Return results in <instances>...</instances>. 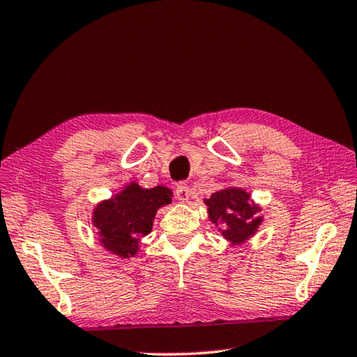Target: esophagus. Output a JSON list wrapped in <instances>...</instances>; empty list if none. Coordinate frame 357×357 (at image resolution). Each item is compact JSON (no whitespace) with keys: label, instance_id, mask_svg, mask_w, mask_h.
Masks as SVG:
<instances>
[{"label":"esophagus","instance_id":"1","mask_svg":"<svg viewBox=\"0 0 357 357\" xmlns=\"http://www.w3.org/2000/svg\"><path fill=\"white\" fill-rule=\"evenodd\" d=\"M189 195H191V189H189L188 185L181 183L177 186L176 189V197L180 200V202H188L189 200Z\"/></svg>","mask_w":357,"mask_h":357}]
</instances>
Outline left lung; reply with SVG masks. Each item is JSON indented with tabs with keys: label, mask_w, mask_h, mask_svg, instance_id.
Listing matches in <instances>:
<instances>
[{
	"label": "left lung",
	"mask_w": 357,
	"mask_h": 357,
	"mask_svg": "<svg viewBox=\"0 0 357 357\" xmlns=\"http://www.w3.org/2000/svg\"><path fill=\"white\" fill-rule=\"evenodd\" d=\"M209 220L219 227L231 245H240L256 234L261 223L260 206L242 188H225L205 199Z\"/></svg>",
	"instance_id": "left-lung-1"
}]
</instances>
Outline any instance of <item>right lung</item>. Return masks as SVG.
Segmentation results:
<instances>
[{
	"instance_id": "obj_1",
	"label": "right lung",
	"mask_w": 357,
	"mask_h": 357,
	"mask_svg": "<svg viewBox=\"0 0 357 357\" xmlns=\"http://www.w3.org/2000/svg\"><path fill=\"white\" fill-rule=\"evenodd\" d=\"M172 191L166 186L144 189L132 181L112 199L101 202L92 213L100 243L120 257H134L142 237L148 236L158 208L169 205Z\"/></svg>"
}]
</instances>
